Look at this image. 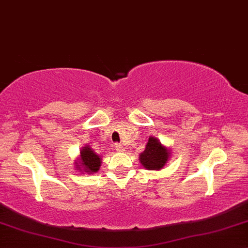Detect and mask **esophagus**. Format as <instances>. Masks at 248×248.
Instances as JSON below:
<instances>
[{"instance_id": "34e87169", "label": "esophagus", "mask_w": 248, "mask_h": 248, "mask_svg": "<svg viewBox=\"0 0 248 248\" xmlns=\"http://www.w3.org/2000/svg\"><path fill=\"white\" fill-rule=\"evenodd\" d=\"M115 150H117V151H119V152H124V146H122L121 144H115Z\"/></svg>"}]
</instances>
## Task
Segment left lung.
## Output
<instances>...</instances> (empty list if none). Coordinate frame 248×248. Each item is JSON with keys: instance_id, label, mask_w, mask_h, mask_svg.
<instances>
[{"instance_id": "8db88e82", "label": "left lung", "mask_w": 248, "mask_h": 248, "mask_svg": "<svg viewBox=\"0 0 248 248\" xmlns=\"http://www.w3.org/2000/svg\"><path fill=\"white\" fill-rule=\"evenodd\" d=\"M170 155V150L162 145L156 137H150L145 150L140 155V161L149 170H159L164 167Z\"/></svg>"}]
</instances>
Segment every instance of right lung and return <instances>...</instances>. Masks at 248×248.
I'll return each mask as SVG.
<instances>
[{"instance_id": "add662e5", "label": "right lung", "mask_w": 248, "mask_h": 248, "mask_svg": "<svg viewBox=\"0 0 248 248\" xmlns=\"http://www.w3.org/2000/svg\"><path fill=\"white\" fill-rule=\"evenodd\" d=\"M101 156L97 155L89 145H86L80 151V159L79 161H77L75 166H77L78 170L84 171L87 174H93L98 171L101 167Z\"/></svg>"}]
</instances>
